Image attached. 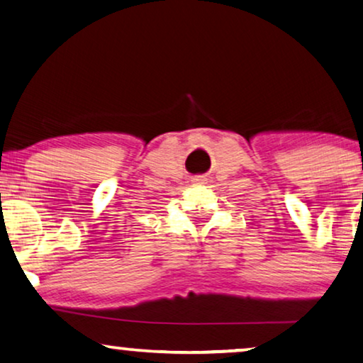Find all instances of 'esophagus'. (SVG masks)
<instances>
[{
    "instance_id": "34e87169",
    "label": "esophagus",
    "mask_w": 363,
    "mask_h": 363,
    "mask_svg": "<svg viewBox=\"0 0 363 363\" xmlns=\"http://www.w3.org/2000/svg\"><path fill=\"white\" fill-rule=\"evenodd\" d=\"M191 181H192V184H207V176H203V174L192 176Z\"/></svg>"
}]
</instances>
